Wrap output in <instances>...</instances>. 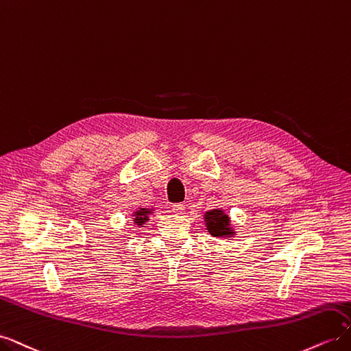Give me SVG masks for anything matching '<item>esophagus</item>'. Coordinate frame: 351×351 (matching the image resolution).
I'll return each mask as SVG.
<instances>
[{
	"label": "esophagus",
	"mask_w": 351,
	"mask_h": 351,
	"mask_svg": "<svg viewBox=\"0 0 351 351\" xmlns=\"http://www.w3.org/2000/svg\"><path fill=\"white\" fill-rule=\"evenodd\" d=\"M173 212H174V214H182V212H184V205L183 204H176V205H173Z\"/></svg>",
	"instance_id": "1"
}]
</instances>
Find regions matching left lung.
Listing matches in <instances>:
<instances>
[{"instance_id": "1", "label": "left lung", "mask_w": 351, "mask_h": 351, "mask_svg": "<svg viewBox=\"0 0 351 351\" xmlns=\"http://www.w3.org/2000/svg\"><path fill=\"white\" fill-rule=\"evenodd\" d=\"M206 230L210 236L230 239L234 237L236 231L231 227L230 217L226 214L224 209H212L205 212L204 215Z\"/></svg>"}]
</instances>
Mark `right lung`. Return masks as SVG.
Returning <instances> with one entry per match:
<instances>
[{
	"mask_svg": "<svg viewBox=\"0 0 351 351\" xmlns=\"http://www.w3.org/2000/svg\"><path fill=\"white\" fill-rule=\"evenodd\" d=\"M154 214V208H139L133 212V224H136L137 227H142L143 224H146L149 221V215Z\"/></svg>",
	"mask_w": 351,
	"mask_h": 351,
	"instance_id": "right-lung-1",
	"label": "right lung"
}]
</instances>
